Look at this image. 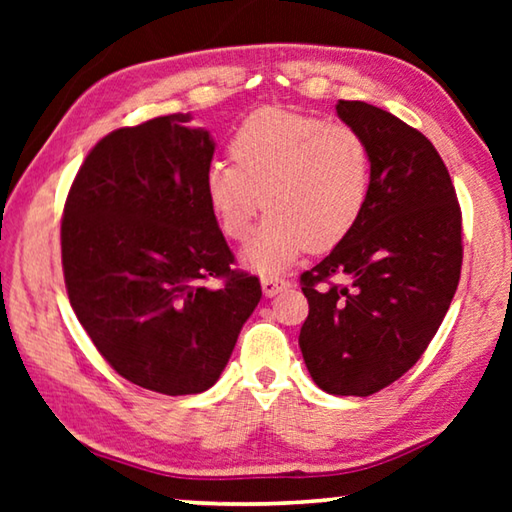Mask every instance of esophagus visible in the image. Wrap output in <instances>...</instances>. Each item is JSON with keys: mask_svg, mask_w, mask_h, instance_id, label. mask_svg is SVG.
<instances>
[{"mask_svg": "<svg viewBox=\"0 0 512 512\" xmlns=\"http://www.w3.org/2000/svg\"><path fill=\"white\" fill-rule=\"evenodd\" d=\"M262 289H264V296L273 298L277 293L289 289V280H284V277H273V275H262Z\"/></svg>", "mask_w": 512, "mask_h": 512, "instance_id": "obj_1", "label": "esophagus"}]
</instances>
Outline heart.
Segmentation results:
<instances>
[{
    "label": "heart",
    "instance_id": "1",
    "mask_svg": "<svg viewBox=\"0 0 512 512\" xmlns=\"http://www.w3.org/2000/svg\"><path fill=\"white\" fill-rule=\"evenodd\" d=\"M232 164L214 162L205 196L221 232L244 241V264L277 273L305 250L334 248L350 235L368 201L370 155L354 128L289 110L255 112L228 146Z\"/></svg>",
    "mask_w": 512,
    "mask_h": 512
}]
</instances>
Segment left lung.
Masks as SVG:
<instances>
[{"label": "left lung", "instance_id": "obj_1", "mask_svg": "<svg viewBox=\"0 0 512 512\" xmlns=\"http://www.w3.org/2000/svg\"><path fill=\"white\" fill-rule=\"evenodd\" d=\"M336 115L368 146L370 189L350 235L300 275L309 316L298 343L318 388L368 397L415 366L452 305L461 207L420 131L363 101H339Z\"/></svg>", "mask_w": 512, "mask_h": 512}]
</instances>
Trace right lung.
<instances>
[{
	"label": "right lung",
	"mask_w": 512,
	"mask_h": 512,
	"mask_svg": "<svg viewBox=\"0 0 512 512\" xmlns=\"http://www.w3.org/2000/svg\"><path fill=\"white\" fill-rule=\"evenodd\" d=\"M189 121L176 112L103 137L60 225L76 318L121 377L162 395L214 386L262 298L255 275L232 271L205 196L214 140Z\"/></svg>",
	"instance_id": "1"
}]
</instances>
